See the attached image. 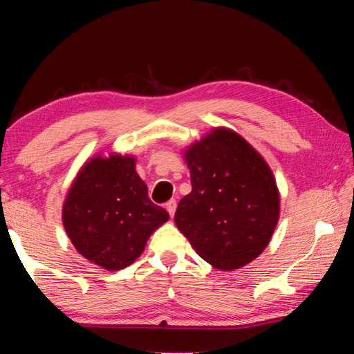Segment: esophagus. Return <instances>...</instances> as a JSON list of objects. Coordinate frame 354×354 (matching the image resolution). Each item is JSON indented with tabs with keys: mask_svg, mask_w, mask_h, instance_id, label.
Here are the masks:
<instances>
[{
	"mask_svg": "<svg viewBox=\"0 0 354 354\" xmlns=\"http://www.w3.org/2000/svg\"><path fill=\"white\" fill-rule=\"evenodd\" d=\"M165 207H167V211H169L170 217H173V215H175V211H176V201H175V200H170V201L165 205Z\"/></svg>",
	"mask_w": 354,
	"mask_h": 354,
	"instance_id": "esophagus-1",
	"label": "esophagus"
}]
</instances>
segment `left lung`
<instances>
[{
  "label": "left lung",
  "instance_id": "obj_1",
  "mask_svg": "<svg viewBox=\"0 0 354 354\" xmlns=\"http://www.w3.org/2000/svg\"><path fill=\"white\" fill-rule=\"evenodd\" d=\"M183 158L192 192L178 205V230L218 270L247 266L267 248L279 220V190L270 165L225 127L190 143Z\"/></svg>",
  "mask_w": 354,
  "mask_h": 354
}]
</instances>
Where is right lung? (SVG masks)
Wrapping results in <instances>:
<instances>
[{
	"instance_id": "1",
	"label": "right lung",
	"mask_w": 354,
	"mask_h": 354,
	"mask_svg": "<svg viewBox=\"0 0 354 354\" xmlns=\"http://www.w3.org/2000/svg\"><path fill=\"white\" fill-rule=\"evenodd\" d=\"M134 154L98 153L77 170L65 194L62 223L77 253L104 270L133 263L169 212L148 198Z\"/></svg>"
}]
</instances>
